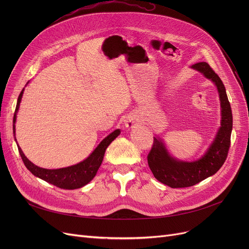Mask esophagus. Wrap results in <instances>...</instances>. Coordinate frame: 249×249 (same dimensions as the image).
<instances>
[{
	"label": "esophagus",
	"mask_w": 249,
	"mask_h": 249,
	"mask_svg": "<svg viewBox=\"0 0 249 249\" xmlns=\"http://www.w3.org/2000/svg\"><path fill=\"white\" fill-rule=\"evenodd\" d=\"M128 125H129V126H131V127H132V126L134 125V122H130V123H128V124H127V126H128Z\"/></svg>",
	"instance_id": "obj_1"
}]
</instances>
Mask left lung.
Listing matches in <instances>:
<instances>
[{"mask_svg": "<svg viewBox=\"0 0 249 249\" xmlns=\"http://www.w3.org/2000/svg\"><path fill=\"white\" fill-rule=\"evenodd\" d=\"M192 68L215 83L221 101L222 120L218 134L210 148L202 159L193 162L178 161L171 158L162 141L153 137V144L147 155L149 168L156 179L176 189L192 187L215 175L227 159L231 141L232 111L223 83L207 62L195 63Z\"/></svg>", "mask_w": 249, "mask_h": 249, "instance_id": "obj_1", "label": "left lung"}]
</instances>
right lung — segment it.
I'll use <instances>...</instances> for the list:
<instances>
[{"mask_svg":"<svg viewBox=\"0 0 249 249\" xmlns=\"http://www.w3.org/2000/svg\"><path fill=\"white\" fill-rule=\"evenodd\" d=\"M23 91L24 89H22L17 101L14 119H13L14 124L16 122V113L18 112V109L20 106ZM13 128H14L13 130H14V134H15V125ZM118 135H120L119 129L115 130V131H113L110 135H108L106 138L103 139L102 142L98 145V147L93 151V153H91L84 161L77 163L75 165L58 168V169H46V168L39 167L34 163H32L27 158H26L21 147L18 146V150L25 166L27 167L35 177L41 178L57 188H60L63 190H74V189H78L86 186L88 182H89L94 178L103 161L105 151H106L107 147L110 145V143Z\"/></svg>","mask_w":249,"mask_h":249,"instance_id":"obj_1","label":"right lung"}]
</instances>
